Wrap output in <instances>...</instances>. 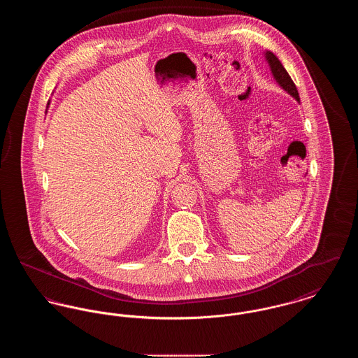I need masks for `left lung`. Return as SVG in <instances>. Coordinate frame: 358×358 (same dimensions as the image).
Returning <instances> with one entry per match:
<instances>
[{"label": "left lung", "instance_id": "left-lung-1", "mask_svg": "<svg viewBox=\"0 0 358 358\" xmlns=\"http://www.w3.org/2000/svg\"><path fill=\"white\" fill-rule=\"evenodd\" d=\"M264 57H266V60H267V63L270 66V69L273 72V79L276 80V83L280 85L285 91H287L292 98H295V101L299 102V94H298L296 85H294L292 79L289 78V72L282 66L279 59L271 51L264 52Z\"/></svg>", "mask_w": 358, "mask_h": 358}]
</instances>
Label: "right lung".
<instances>
[{"label": "right lung", "instance_id": "1", "mask_svg": "<svg viewBox=\"0 0 358 358\" xmlns=\"http://www.w3.org/2000/svg\"><path fill=\"white\" fill-rule=\"evenodd\" d=\"M48 104H50V103H48Z\"/></svg>", "mask_w": 358, "mask_h": 358}]
</instances>
